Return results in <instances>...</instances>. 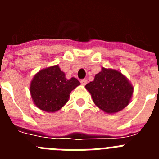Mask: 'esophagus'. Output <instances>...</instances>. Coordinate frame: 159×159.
<instances>
[{
  "instance_id": "1",
  "label": "esophagus",
  "mask_w": 159,
  "mask_h": 159,
  "mask_svg": "<svg viewBox=\"0 0 159 159\" xmlns=\"http://www.w3.org/2000/svg\"><path fill=\"white\" fill-rule=\"evenodd\" d=\"M80 83L82 85H86L87 83H88V80H87L86 79H83V80H80Z\"/></svg>"
}]
</instances>
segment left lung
<instances>
[{
	"mask_svg": "<svg viewBox=\"0 0 159 159\" xmlns=\"http://www.w3.org/2000/svg\"><path fill=\"white\" fill-rule=\"evenodd\" d=\"M85 88L95 104L106 113L123 110L129 104L133 93V87L121 72L104 67Z\"/></svg>",
	"mask_w": 159,
	"mask_h": 159,
	"instance_id": "obj_1",
	"label": "left lung"
}]
</instances>
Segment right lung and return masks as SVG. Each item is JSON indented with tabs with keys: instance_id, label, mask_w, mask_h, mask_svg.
<instances>
[{
	"instance_id": "right-lung-1",
	"label": "right lung",
	"mask_w": 159,
	"mask_h": 159,
	"mask_svg": "<svg viewBox=\"0 0 159 159\" xmlns=\"http://www.w3.org/2000/svg\"><path fill=\"white\" fill-rule=\"evenodd\" d=\"M80 84L77 79L67 80L58 65L40 71L30 85L34 103L41 110L55 112L60 110L68 100L73 89Z\"/></svg>"
}]
</instances>
